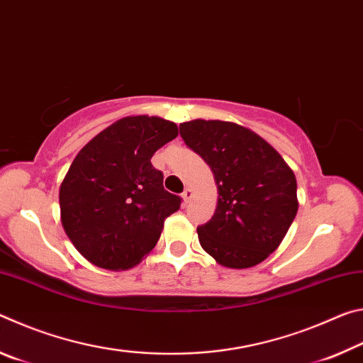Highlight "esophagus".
Instances as JSON below:
<instances>
[{
  "instance_id": "esophagus-1",
  "label": "esophagus",
  "mask_w": 363,
  "mask_h": 363,
  "mask_svg": "<svg viewBox=\"0 0 363 363\" xmlns=\"http://www.w3.org/2000/svg\"><path fill=\"white\" fill-rule=\"evenodd\" d=\"M192 196H194V190L190 189V187H187V189L182 192V199H184V201H186V203H189V201L192 200Z\"/></svg>"
}]
</instances>
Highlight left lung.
Wrapping results in <instances>:
<instances>
[{
	"instance_id": "left-lung-1",
	"label": "left lung",
	"mask_w": 363,
	"mask_h": 363,
	"mask_svg": "<svg viewBox=\"0 0 363 363\" xmlns=\"http://www.w3.org/2000/svg\"><path fill=\"white\" fill-rule=\"evenodd\" d=\"M181 138L210 164L218 206L196 227L201 248L220 266L247 269L279 248L298 213L296 177L280 153L237 123L194 120Z\"/></svg>"
}]
</instances>
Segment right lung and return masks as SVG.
Returning a JSON list of instances; mask_svg holds the SVG:
<instances>
[{
	"label": "right lung",
	"mask_w": 363,
	"mask_h": 363,
	"mask_svg": "<svg viewBox=\"0 0 363 363\" xmlns=\"http://www.w3.org/2000/svg\"><path fill=\"white\" fill-rule=\"evenodd\" d=\"M177 136L173 121L128 116L89 140L60 186L64 230L94 266L130 269L155 247L182 199L163 187L150 158Z\"/></svg>",
	"instance_id": "add662e5"
}]
</instances>
